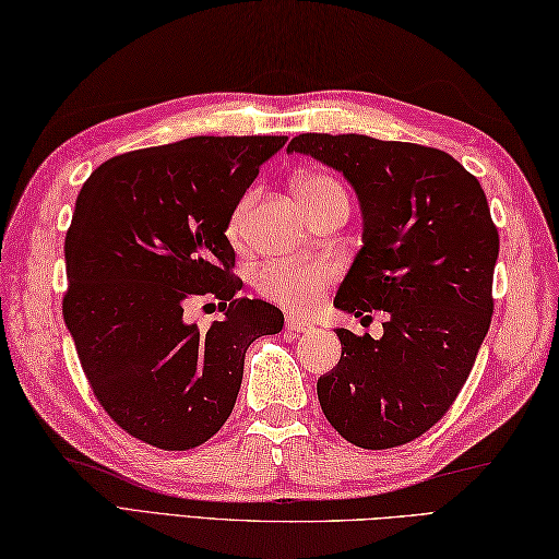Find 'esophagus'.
<instances>
[{
    "mask_svg": "<svg viewBox=\"0 0 559 559\" xmlns=\"http://www.w3.org/2000/svg\"><path fill=\"white\" fill-rule=\"evenodd\" d=\"M284 324H287V332H294V334H304V332H310L312 324L306 322V320H298L294 316H287V320H284Z\"/></svg>",
    "mask_w": 559,
    "mask_h": 559,
    "instance_id": "esophagus-1",
    "label": "esophagus"
}]
</instances>
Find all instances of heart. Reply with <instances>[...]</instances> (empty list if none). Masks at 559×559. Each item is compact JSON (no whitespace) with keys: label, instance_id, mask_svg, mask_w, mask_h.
Masks as SVG:
<instances>
[{"label":"heart","instance_id":"obj_1","mask_svg":"<svg viewBox=\"0 0 559 559\" xmlns=\"http://www.w3.org/2000/svg\"><path fill=\"white\" fill-rule=\"evenodd\" d=\"M294 192L310 215H316L318 211L336 201L348 203L346 189L338 185L334 177L320 175V173H308V175L296 177ZM253 201H255V194L251 192L237 203L233 215H229L225 235L235 243V247H239L243 237H247ZM330 280H332V267L320 261L318 263H270L255 272V292L263 298H267L270 304H277L292 312H298V316H306V312H310L322 301V294L326 289V284H330Z\"/></svg>","mask_w":559,"mask_h":559}]
</instances>
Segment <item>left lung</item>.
<instances>
[{
  "label": "left lung",
  "mask_w": 559,
  "mask_h": 559,
  "mask_svg": "<svg viewBox=\"0 0 559 559\" xmlns=\"http://www.w3.org/2000/svg\"><path fill=\"white\" fill-rule=\"evenodd\" d=\"M287 152L342 170L362 249L334 306L384 310V336L336 330L342 360L318 379L324 417L367 451L411 443L448 413L491 326L498 227L479 180L433 146L306 132Z\"/></svg>",
  "instance_id": "left-lung-1"
}]
</instances>
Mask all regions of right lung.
Here are the masks:
<instances>
[{
    "instance_id": "1",
    "label": "right lung",
    "mask_w": 559,
    "mask_h": 559,
    "mask_svg": "<svg viewBox=\"0 0 559 559\" xmlns=\"http://www.w3.org/2000/svg\"><path fill=\"white\" fill-rule=\"evenodd\" d=\"M287 138H189L108 158L66 233L63 320L94 396L130 437L189 451L237 403L243 356L282 310L239 296L229 215ZM194 297L226 318L187 323Z\"/></svg>"
}]
</instances>
